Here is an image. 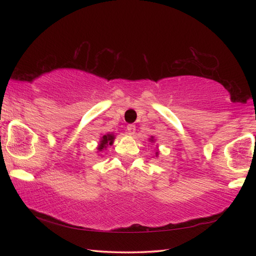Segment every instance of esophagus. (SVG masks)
I'll return each instance as SVG.
<instances>
[{
  "label": "esophagus",
  "instance_id": "1",
  "mask_svg": "<svg viewBox=\"0 0 256 256\" xmlns=\"http://www.w3.org/2000/svg\"><path fill=\"white\" fill-rule=\"evenodd\" d=\"M135 132V125L133 124H128V128H126V133L130 135H133Z\"/></svg>",
  "mask_w": 256,
  "mask_h": 256
}]
</instances>
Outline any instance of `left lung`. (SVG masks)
Listing matches in <instances>:
<instances>
[{
	"label": "left lung",
	"mask_w": 256,
	"mask_h": 256,
	"mask_svg": "<svg viewBox=\"0 0 256 256\" xmlns=\"http://www.w3.org/2000/svg\"><path fill=\"white\" fill-rule=\"evenodd\" d=\"M148 140L150 143H154L155 142V140H154V136H150V138H148ZM155 156L157 157L158 156V150H156V153H155Z\"/></svg>",
	"instance_id": "8db88e82"
}]
</instances>
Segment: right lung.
I'll return each mask as SVG.
<instances>
[{"label":"right lung","mask_w":256,"mask_h":256,"mask_svg":"<svg viewBox=\"0 0 256 256\" xmlns=\"http://www.w3.org/2000/svg\"><path fill=\"white\" fill-rule=\"evenodd\" d=\"M114 138H116V135L113 133H106L104 135H102L100 138L99 145H98V152H102L106 150L108 146H111L114 142Z\"/></svg>","instance_id":"right-lung-1"}]
</instances>
